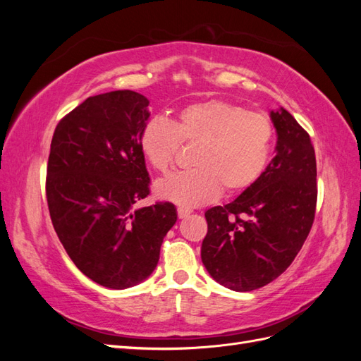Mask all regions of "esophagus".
<instances>
[{
	"label": "esophagus",
	"mask_w": 361,
	"mask_h": 361,
	"mask_svg": "<svg viewBox=\"0 0 361 361\" xmlns=\"http://www.w3.org/2000/svg\"><path fill=\"white\" fill-rule=\"evenodd\" d=\"M190 214H191V211L185 209V207H179V209H178V216L180 218V220H182V218H187Z\"/></svg>",
	"instance_id": "esophagus-1"
}]
</instances>
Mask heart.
Returning <instances> with one entry per match:
<instances>
[{
	"instance_id": "heart-1",
	"label": "heart",
	"mask_w": 361,
	"mask_h": 361,
	"mask_svg": "<svg viewBox=\"0 0 361 361\" xmlns=\"http://www.w3.org/2000/svg\"><path fill=\"white\" fill-rule=\"evenodd\" d=\"M274 128L267 114L223 101L183 106L173 120L152 117L140 134L141 154L164 171L180 141L197 143L190 170H176L155 182L159 199L180 207L212 202L221 192H241L265 171Z\"/></svg>"
}]
</instances>
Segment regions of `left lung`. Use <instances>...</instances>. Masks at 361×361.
<instances>
[{
    "instance_id": "1",
    "label": "left lung",
    "mask_w": 361,
    "mask_h": 361,
    "mask_svg": "<svg viewBox=\"0 0 361 361\" xmlns=\"http://www.w3.org/2000/svg\"><path fill=\"white\" fill-rule=\"evenodd\" d=\"M269 117L277 133L276 157L233 202L204 212L202 262L215 281L236 292L259 289L285 272L314 218L318 187L310 137L283 106Z\"/></svg>"
}]
</instances>
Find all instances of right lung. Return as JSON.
I'll return each mask as SVG.
<instances>
[{"mask_svg":"<svg viewBox=\"0 0 361 361\" xmlns=\"http://www.w3.org/2000/svg\"><path fill=\"white\" fill-rule=\"evenodd\" d=\"M149 117V101L137 92L96 94L61 120L51 141L52 226L76 268L108 289L145 281L178 220L169 202L135 207L149 194L140 149Z\"/></svg>","mask_w":361,"mask_h":361,"instance_id":"right-lung-1","label":"right lung"}]
</instances>
